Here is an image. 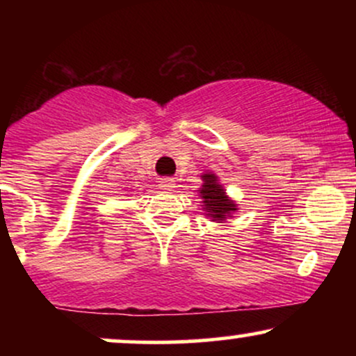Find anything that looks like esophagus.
I'll use <instances>...</instances> for the list:
<instances>
[{
    "instance_id": "esophagus-1",
    "label": "esophagus",
    "mask_w": 356,
    "mask_h": 356,
    "mask_svg": "<svg viewBox=\"0 0 356 356\" xmlns=\"http://www.w3.org/2000/svg\"><path fill=\"white\" fill-rule=\"evenodd\" d=\"M159 187H161V189H164V191H172L175 187L174 179H170V177L161 179V181H159Z\"/></svg>"
}]
</instances>
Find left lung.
Segmentation results:
<instances>
[{"label": "left lung", "mask_w": 356, "mask_h": 356, "mask_svg": "<svg viewBox=\"0 0 356 356\" xmlns=\"http://www.w3.org/2000/svg\"><path fill=\"white\" fill-rule=\"evenodd\" d=\"M202 187L199 189V197L202 199V211L209 216L212 220L222 222L227 218H232L238 206L226 195V191L220 186L216 174H202Z\"/></svg>", "instance_id": "left-lung-1"}]
</instances>
